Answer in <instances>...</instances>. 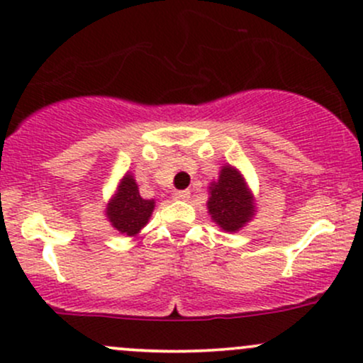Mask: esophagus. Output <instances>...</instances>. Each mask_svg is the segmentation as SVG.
<instances>
[{"instance_id":"1","label":"esophagus","mask_w":363,"mask_h":363,"mask_svg":"<svg viewBox=\"0 0 363 363\" xmlns=\"http://www.w3.org/2000/svg\"><path fill=\"white\" fill-rule=\"evenodd\" d=\"M174 200H189L190 199V190H180L173 194Z\"/></svg>"}]
</instances>
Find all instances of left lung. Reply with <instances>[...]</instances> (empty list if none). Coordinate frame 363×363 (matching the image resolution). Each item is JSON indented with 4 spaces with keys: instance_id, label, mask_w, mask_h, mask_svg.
I'll list each match as a JSON object with an SVG mask.
<instances>
[{
    "instance_id": "obj_1",
    "label": "left lung",
    "mask_w": 363,
    "mask_h": 363,
    "mask_svg": "<svg viewBox=\"0 0 363 363\" xmlns=\"http://www.w3.org/2000/svg\"><path fill=\"white\" fill-rule=\"evenodd\" d=\"M207 212L224 233H238L253 220L255 195L236 166H220L217 180L208 183Z\"/></svg>"
}]
</instances>
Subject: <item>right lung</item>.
Listing matches in <instances>:
<instances>
[{
  "mask_svg": "<svg viewBox=\"0 0 363 363\" xmlns=\"http://www.w3.org/2000/svg\"><path fill=\"white\" fill-rule=\"evenodd\" d=\"M155 206V199L146 200L140 197L134 174L127 172L118 182L112 199L106 202L105 217L115 231L127 238H135L149 223Z\"/></svg>",
  "mask_w": 363,
  "mask_h": 363,
  "instance_id": "right-lung-1",
  "label": "right lung"
}]
</instances>
